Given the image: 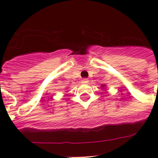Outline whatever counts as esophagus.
<instances>
[{"instance_id":"1","label":"esophagus","mask_w":158,"mask_h":158,"mask_svg":"<svg viewBox=\"0 0 158 158\" xmlns=\"http://www.w3.org/2000/svg\"><path fill=\"white\" fill-rule=\"evenodd\" d=\"M81 83H83V84H87V83H89V80L87 79H82Z\"/></svg>"}]
</instances>
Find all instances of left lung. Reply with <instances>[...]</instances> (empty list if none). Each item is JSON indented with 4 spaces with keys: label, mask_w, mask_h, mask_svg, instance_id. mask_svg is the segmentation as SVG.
Segmentation results:
<instances>
[{
    "label": "left lung",
    "mask_w": 158,
    "mask_h": 158,
    "mask_svg": "<svg viewBox=\"0 0 158 158\" xmlns=\"http://www.w3.org/2000/svg\"><path fill=\"white\" fill-rule=\"evenodd\" d=\"M102 88L103 89V88H105V84H103V85H102Z\"/></svg>",
    "instance_id": "1"
}]
</instances>
